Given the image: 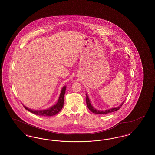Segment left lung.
Wrapping results in <instances>:
<instances>
[{
	"instance_id": "1",
	"label": "left lung",
	"mask_w": 155,
	"mask_h": 155,
	"mask_svg": "<svg viewBox=\"0 0 155 155\" xmlns=\"http://www.w3.org/2000/svg\"><path fill=\"white\" fill-rule=\"evenodd\" d=\"M124 102V101H123V102L121 103L119 106L117 107H114V108H111V109H109L108 110H106L101 111L98 110L96 109L95 108H94L92 105L91 103V101L89 99L88 95H87V94H86V103H87V107L90 111H91L92 113H95V114H107V113H112L116 111H117L119 110L121 107L122 106V105L123 104V103Z\"/></svg>"
}]
</instances>
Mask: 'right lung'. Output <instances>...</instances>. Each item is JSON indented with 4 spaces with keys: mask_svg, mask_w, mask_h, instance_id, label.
Segmentation results:
<instances>
[{
    "mask_svg": "<svg viewBox=\"0 0 155 155\" xmlns=\"http://www.w3.org/2000/svg\"><path fill=\"white\" fill-rule=\"evenodd\" d=\"M66 87L64 86L61 89L60 95L59 96V99L57 103L54 105H53L52 107H51L49 109H45V110H32L31 109H28L26 106H24V108L29 111L30 112L37 114L38 116H54L56 114H58L60 111L61 110L63 107V104H64V94L66 93Z\"/></svg>",
    "mask_w": 155,
    "mask_h": 155,
    "instance_id": "obj_1",
    "label": "right lung"
}]
</instances>
